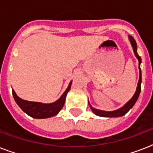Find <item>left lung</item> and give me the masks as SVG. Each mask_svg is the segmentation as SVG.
Returning a JSON list of instances; mask_svg holds the SVG:
<instances>
[{"label": "left lung", "mask_w": 153, "mask_h": 153, "mask_svg": "<svg viewBox=\"0 0 153 153\" xmlns=\"http://www.w3.org/2000/svg\"><path fill=\"white\" fill-rule=\"evenodd\" d=\"M128 39L130 40L131 45L133 47V52H134V55H136V57L137 58L138 61H139V72H140V77H139V81H138L137 86V90H136V92L134 94V95L133 96V98H131L130 100L128 101L127 103H126L124 106H122L120 109H117V110H114V111H103V110H100V109H94L93 107L91 106L90 102L88 101V103L90 105V107H91V110L94 112V114H95L96 115L100 117H121L124 116L125 114H126L129 111V109H132L133 106L135 105L136 102L138 99V97L140 95V90H141V71H140V65L141 63V58L140 56H139V55L137 54V43H136L135 39L133 36H128Z\"/></svg>", "instance_id": "obj_1"}]
</instances>
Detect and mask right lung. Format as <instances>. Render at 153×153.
<instances>
[{
	"instance_id": "right-lung-1",
	"label": "right lung",
	"mask_w": 153,
	"mask_h": 153,
	"mask_svg": "<svg viewBox=\"0 0 153 153\" xmlns=\"http://www.w3.org/2000/svg\"><path fill=\"white\" fill-rule=\"evenodd\" d=\"M71 83L72 81L70 82L69 86L65 91L64 93L62 94V95L56 102H53V103H49V104L24 100L16 95L14 90H13V95L16 104L27 115H29L33 118H48V117H51L58 114V113L63 107L65 100H66V96L71 89Z\"/></svg>"
}]
</instances>
